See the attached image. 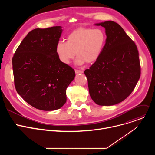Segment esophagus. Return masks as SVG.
<instances>
[{
    "label": "esophagus",
    "mask_w": 155,
    "mask_h": 155,
    "mask_svg": "<svg viewBox=\"0 0 155 155\" xmlns=\"http://www.w3.org/2000/svg\"><path fill=\"white\" fill-rule=\"evenodd\" d=\"M75 73H76V74H82V73H83V71L77 70V69H75Z\"/></svg>",
    "instance_id": "1"
}]
</instances>
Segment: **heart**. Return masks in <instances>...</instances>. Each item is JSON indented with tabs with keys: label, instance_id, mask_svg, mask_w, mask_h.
<instances>
[{
	"label": "heart",
	"instance_id": "obj_1",
	"mask_svg": "<svg viewBox=\"0 0 155 155\" xmlns=\"http://www.w3.org/2000/svg\"><path fill=\"white\" fill-rule=\"evenodd\" d=\"M105 41V33L101 29L79 28L68 35L67 42L59 41L57 43L56 51L64 64H69L75 54L77 64H91L100 58Z\"/></svg>",
	"mask_w": 155,
	"mask_h": 155
}]
</instances>
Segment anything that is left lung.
I'll return each mask as SVG.
<instances>
[{"label":"left lung","mask_w":155,"mask_h":155,"mask_svg":"<svg viewBox=\"0 0 155 155\" xmlns=\"http://www.w3.org/2000/svg\"><path fill=\"white\" fill-rule=\"evenodd\" d=\"M105 29V45L100 58L84 71L91 99L99 105H113L133 91L140 77L137 47L118 23L96 24Z\"/></svg>","instance_id":"8db88e82"}]
</instances>
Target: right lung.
I'll return each mask as SVG.
<instances>
[{"instance_id": "right-lung-1", "label": "right lung", "mask_w": 155, "mask_h": 155, "mask_svg": "<svg viewBox=\"0 0 155 155\" xmlns=\"http://www.w3.org/2000/svg\"><path fill=\"white\" fill-rule=\"evenodd\" d=\"M61 28L54 26L31 31L12 58L17 93L31 106L45 111L64 105L66 89L75 76V71L62 63L56 51Z\"/></svg>"}]
</instances>
